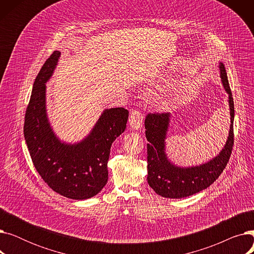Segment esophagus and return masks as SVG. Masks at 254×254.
Segmentation results:
<instances>
[{
    "label": "esophagus",
    "mask_w": 254,
    "mask_h": 254,
    "mask_svg": "<svg viewBox=\"0 0 254 254\" xmlns=\"http://www.w3.org/2000/svg\"><path fill=\"white\" fill-rule=\"evenodd\" d=\"M143 118L144 116L140 110H132L128 118L129 126L134 129H139L142 127Z\"/></svg>",
    "instance_id": "esophagus-1"
}]
</instances>
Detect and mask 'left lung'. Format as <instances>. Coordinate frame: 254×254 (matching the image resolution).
I'll return each mask as SVG.
<instances>
[{"instance_id":"8db88e82","label":"left lung","mask_w":254,"mask_h":254,"mask_svg":"<svg viewBox=\"0 0 254 254\" xmlns=\"http://www.w3.org/2000/svg\"><path fill=\"white\" fill-rule=\"evenodd\" d=\"M222 86L229 96L231 125L229 136L220 152L210 161L196 166L182 167L168 157L166 139L171 124V113L148 114L145 119V135L147 144V181L150 188L161 196L182 198L192 195L214 182L224 170L234 144L235 108L232 91L224 64L218 63Z\"/></svg>"}]
</instances>
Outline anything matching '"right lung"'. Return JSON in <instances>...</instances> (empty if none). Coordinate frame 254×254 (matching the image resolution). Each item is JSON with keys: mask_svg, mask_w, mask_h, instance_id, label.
I'll list each match as a JSON object with an SVG mask.
<instances>
[{"mask_svg": "<svg viewBox=\"0 0 254 254\" xmlns=\"http://www.w3.org/2000/svg\"><path fill=\"white\" fill-rule=\"evenodd\" d=\"M61 57L55 51L40 70L24 117V139L39 175L56 192L72 199L98 194L108 180L111 145L127 127L128 111L104 109L88 134L75 143L61 140L49 122L46 83Z\"/></svg>", "mask_w": 254, "mask_h": 254, "instance_id": "add662e5", "label": "right lung"}]
</instances>
